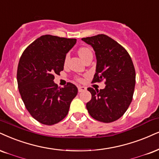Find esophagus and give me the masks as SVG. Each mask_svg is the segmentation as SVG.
<instances>
[{
    "label": "esophagus",
    "instance_id": "esophagus-1",
    "mask_svg": "<svg viewBox=\"0 0 159 159\" xmlns=\"http://www.w3.org/2000/svg\"><path fill=\"white\" fill-rule=\"evenodd\" d=\"M86 88L83 87V86H78V91L79 92H83L84 91H85Z\"/></svg>",
    "mask_w": 159,
    "mask_h": 159
}]
</instances>
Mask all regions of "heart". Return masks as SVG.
Instances as JSON below:
<instances>
[{"mask_svg":"<svg viewBox=\"0 0 159 159\" xmlns=\"http://www.w3.org/2000/svg\"><path fill=\"white\" fill-rule=\"evenodd\" d=\"M78 54H79V55L80 57L82 58V60H85L86 58L88 57L89 55H91L92 54V52L91 50V48H89V47H81V48H80L79 51H78ZM68 58H69V54H67L65 57V60H64V63L66 64L68 62ZM76 80L79 82H82V80L81 78L80 77H77L76 78Z\"/></svg>","mask_w":159,"mask_h":159,"instance_id":"b5f03b06","label":"heart"}]
</instances>
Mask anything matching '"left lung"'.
Wrapping results in <instances>:
<instances>
[{
    "instance_id": "obj_1",
    "label": "left lung",
    "mask_w": 159,
    "mask_h": 159,
    "mask_svg": "<svg viewBox=\"0 0 159 159\" xmlns=\"http://www.w3.org/2000/svg\"><path fill=\"white\" fill-rule=\"evenodd\" d=\"M91 45L97 57L92 83L105 80L104 89L89 88L91 99L86 104L92 118L113 122L124 115L130 105L136 84V71L130 54L116 41L105 34L82 38Z\"/></svg>"
}]
</instances>
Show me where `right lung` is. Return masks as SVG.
Listing matches in <instances>:
<instances>
[{
  "mask_svg": "<svg viewBox=\"0 0 159 159\" xmlns=\"http://www.w3.org/2000/svg\"><path fill=\"white\" fill-rule=\"evenodd\" d=\"M76 39L46 34L27 47L20 58L17 71L20 94L33 118L46 125L60 122L66 116L77 94V88L68 83L60 88L54 74L63 70L66 54Z\"/></svg>",
  "mask_w": 159,
  "mask_h": 159,
  "instance_id": "add662e5",
  "label": "right lung"
}]
</instances>
